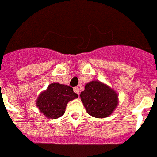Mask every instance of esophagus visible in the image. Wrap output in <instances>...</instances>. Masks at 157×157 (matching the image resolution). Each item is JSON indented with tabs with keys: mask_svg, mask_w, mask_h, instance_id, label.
<instances>
[{
	"mask_svg": "<svg viewBox=\"0 0 157 157\" xmlns=\"http://www.w3.org/2000/svg\"><path fill=\"white\" fill-rule=\"evenodd\" d=\"M73 90L75 93H76V94H79V93H80V89H79L78 87H75V88L73 89Z\"/></svg>",
	"mask_w": 157,
	"mask_h": 157,
	"instance_id": "esophagus-1",
	"label": "esophagus"
}]
</instances>
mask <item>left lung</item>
Returning a JSON list of instances; mask_svg holds the SVG:
<instances>
[{
  "mask_svg": "<svg viewBox=\"0 0 157 157\" xmlns=\"http://www.w3.org/2000/svg\"><path fill=\"white\" fill-rule=\"evenodd\" d=\"M80 96L87 113L94 118H106L110 115L118 103L117 93L98 81L87 83Z\"/></svg>",
  "mask_w": 157,
  "mask_h": 157,
  "instance_id": "obj_1",
  "label": "left lung"
}]
</instances>
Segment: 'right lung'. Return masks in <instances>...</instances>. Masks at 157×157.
<instances>
[{"label":"right lung","mask_w":157,"mask_h":157,"mask_svg":"<svg viewBox=\"0 0 157 157\" xmlns=\"http://www.w3.org/2000/svg\"><path fill=\"white\" fill-rule=\"evenodd\" d=\"M78 97L71 87L52 83L45 91L39 94L36 105L41 113L48 118H57L65 113L66 106L70 100Z\"/></svg>","instance_id":"right-lung-1"}]
</instances>
